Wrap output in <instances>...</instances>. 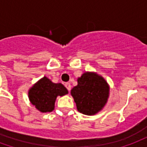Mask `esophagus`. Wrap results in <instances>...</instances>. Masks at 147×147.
<instances>
[{
  "label": "esophagus",
  "mask_w": 147,
  "mask_h": 147,
  "mask_svg": "<svg viewBox=\"0 0 147 147\" xmlns=\"http://www.w3.org/2000/svg\"><path fill=\"white\" fill-rule=\"evenodd\" d=\"M64 86H65V87L67 88L68 91L70 90H71V84H70V83H64Z\"/></svg>",
  "instance_id": "34e87169"
}]
</instances>
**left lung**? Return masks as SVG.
<instances>
[{
  "label": "left lung",
  "instance_id": "left-lung-1",
  "mask_svg": "<svg viewBox=\"0 0 147 147\" xmlns=\"http://www.w3.org/2000/svg\"><path fill=\"white\" fill-rule=\"evenodd\" d=\"M77 109L85 115H94L101 110L107 102L109 86L102 76L85 72L78 79V85L71 90Z\"/></svg>",
  "mask_w": 147,
  "mask_h": 147
}]
</instances>
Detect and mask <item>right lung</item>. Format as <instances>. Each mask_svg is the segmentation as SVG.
Listing matches in <instances>:
<instances>
[{
	"label": "right lung",
	"mask_w": 147,
	"mask_h": 147,
	"mask_svg": "<svg viewBox=\"0 0 147 147\" xmlns=\"http://www.w3.org/2000/svg\"><path fill=\"white\" fill-rule=\"evenodd\" d=\"M28 94L32 105L42 113H47L54 109L57 97L67 94V90L61 83H52L44 77L30 88Z\"/></svg>",
	"instance_id": "1"
}]
</instances>
